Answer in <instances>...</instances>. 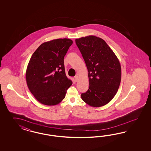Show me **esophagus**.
Masks as SVG:
<instances>
[{
  "instance_id": "1",
  "label": "esophagus",
  "mask_w": 151,
  "mask_h": 151,
  "mask_svg": "<svg viewBox=\"0 0 151 151\" xmlns=\"http://www.w3.org/2000/svg\"><path fill=\"white\" fill-rule=\"evenodd\" d=\"M74 78H75V81L76 82H77V81H78V76L77 75V76H75Z\"/></svg>"
}]
</instances>
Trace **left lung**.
I'll return each instance as SVG.
<instances>
[{"label": "left lung", "mask_w": 151, "mask_h": 151, "mask_svg": "<svg viewBox=\"0 0 151 151\" xmlns=\"http://www.w3.org/2000/svg\"><path fill=\"white\" fill-rule=\"evenodd\" d=\"M88 70L89 86L81 94L88 105L101 107L116 95L121 80V68L118 58L102 39L93 35L75 40Z\"/></svg>", "instance_id": "8db88e82"}]
</instances>
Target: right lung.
I'll use <instances>...</instances> for the list:
<instances>
[{
  "label": "right lung",
  "instance_id": "right-lung-1",
  "mask_svg": "<svg viewBox=\"0 0 151 151\" xmlns=\"http://www.w3.org/2000/svg\"><path fill=\"white\" fill-rule=\"evenodd\" d=\"M73 43L66 38L47 41L32 56L26 71L27 83L30 91L42 104H58L72 85L65 74L64 58Z\"/></svg>",
  "mask_w": 151,
  "mask_h": 151
}]
</instances>
